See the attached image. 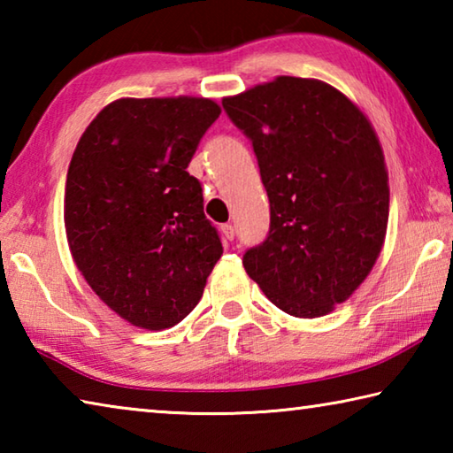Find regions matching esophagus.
<instances>
[{
	"label": "esophagus",
	"mask_w": 453,
	"mask_h": 453,
	"mask_svg": "<svg viewBox=\"0 0 453 453\" xmlns=\"http://www.w3.org/2000/svg\"><path fill=\"white\" fill-rule=\"evenodd\" d=\"M221 237H224L226 242H232V240H234V237H235V229H234L232 224H224V226H221Z\"/></svg>",
	"instance_id": "1"
}]
</instances>
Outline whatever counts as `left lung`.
I'll list each match as a JSON object with an SVG mask.
<instances>
[{
	"label": "left lung",
	"instance_id": "obj_1",
	"mask_svg": "<svg viewBox=\"0 0 453 453\" xmlns=\"http://www.w3.org/2000/svg\"><path fill=\"white\" fill-rule=\"evenodd\" d=\"M221 105L251 142L270 197V232L243 254L245 272L289 316H326L367 278L386 237L378 135L319 80L280 75Z\"/></svg>",
	"mask_w": 453,
	"mask_h": 453
}]
</instances>
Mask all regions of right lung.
I'll list each match as a JSON object with an SVG mask.
<instances>
[{
	"label": "right lung",
	"instance_id": "obj_1",
	"mask_svg": "<svg viewBox=\"0 0 453 453\" xmlns=\"http://www.w3.org/2000/svg\"><path fill=\"white\" fill-rule=\"evenodd\" d=\"M219 113L205 97H124L97 113L73 151L64 208L73 262L137 327L180 324L224 254L188 173Z\"/></svg>",
	"mask_w": 453,
	"mask_h": 453
}]
</instances>
